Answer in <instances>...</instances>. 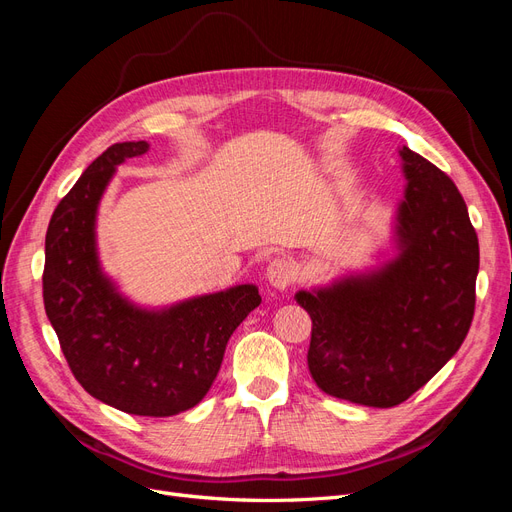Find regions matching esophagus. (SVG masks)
Returning a JSON list of instances; mask_svg holds the SVG:
<instances>
[{
  "label": "esophagus",
  "mask_w": 512,
  "mask_h": 512,
  "mask_svg": "<svg viewBox=\"0 0 512 512\" xmlns=\"http://www.w3.org/2000/svg\"><path fill=\"white\" fill-rule=\"evenodd\" d=\"M294 280H297V267L288 258H275L267 267V282L275 290H286Z\"/></svg>",
  "instance_id": "34e87169"
}]
</instances>
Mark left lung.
I'll list each match as a JSON object with an SVG mask.
<instances>
[{
  "instance_id": "obj_1",
  "label": "left lung",
  "mask_w": 512,
  "mask_h": 512,
  "mask_svg": "<svg viewBox=\"0 0 512 512\" xmlns=\"http://www.w3.org/2000/svg\"><path fill=\"white\" fill-rule=\"evenodd\" d=\"M404 198L391 258L294 299L312 318L309 374L337 399L393 408L425 386L466 339L478 237L455 183L401 147Z\"/></svg>"
}]
</instances>
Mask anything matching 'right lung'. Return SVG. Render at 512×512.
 <instances>
[{"label": "right lung", "mask_w": 512, "mask_h": 512, "mask_svg": "<svg viewBox=\"0 0 512 512\" xmlns=\"http://www.w3.org/2000/svg\"><path fill=\"white\" fill-rule=\"evenodd\" d=\"M147 151V141L108 147L61 198L46 230L42 290L61 352L91 397L136 416H173L207 395L260 294L239 284L143 307L119 292L98 254V207L117 166Z\"/></svg>", "instance_id": "add662e5"}]
</instances>
